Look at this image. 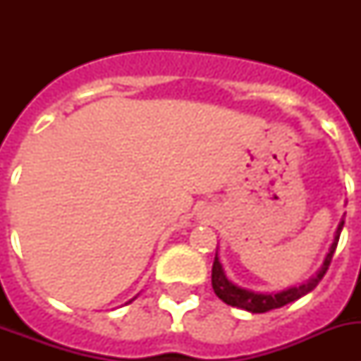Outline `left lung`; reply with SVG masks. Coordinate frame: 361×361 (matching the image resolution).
Here are the masks:
<instances>
[{"label":"left lung","mask_w":361,"mask_h":361,"mask_svg":"<svg viewBox=\"0 0 361 361\" xmlns=\"http://www.w3.org/2000/svg\"><path fill=\"white\" fill-rule=\"evenodd\" d=\"M343 222L345 220H340L338 224L336 233H334V240L329 247V253L325 255L324 264L320 266V269L317 271V275L311 276L305 283H300V286H295V288L283 289V291L279 293H255L251 289H244L237 283H233L231 280L226 276L224 269H222V264H220L219 257L215 255V260H213V269H212V286L215 295L219 296L222 302H226L231 307L244 309V311L250 312H267L271 309H279L283 307V305L291 304L295 300L302 298L304 295L311 293L312 289L317 288L320 280L324 279V275L329 269V264L333 260V255L336 251L338 240H340V233H342Z\"/></svg>","instance_id":"obj_1"}]
</instances>
